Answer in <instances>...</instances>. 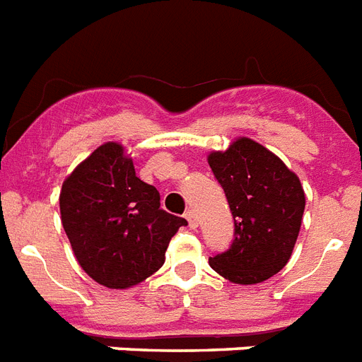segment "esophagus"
Here are the masks:
<instances>
[{"instance_id": "esophagus-1", "label": "esophagus", "mask_w": 362, "mask_h": 362, "mask_svg": "<svg viewBox=\"0 0 362 362\" xmlns=\"http://www.w3.org/2000/svg\"><path fill=\"white\" fill-rule=\"evenodd\" d=\"M186 219H187V223H189V227H191V228H197V225H199V223H197L195 211H193V210H187V211H186Z\"/></svg>"}]
</instances>
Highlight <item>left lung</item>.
<instances>
[{
	"label": "left lung",
	"instance_id": "left-lung-1",
	"mask_svg": "<svg viewBox=\"0 0 362 362\" xmlns=\"http://www.w3.org/2000/svg\"><path fill=\"white\" fill-rule=\"evenodd\" d=\"M234 217L230 249L211 257L214 272L236 284H257L288 264L298 242L305 191L279 156L249 137L208 154Z\"/></svg>",
	"mask_w": 362,
	"mask_h": 362
}]
</instances>
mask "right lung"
<instances>
[{"mask_svg": "<svg viewBox=\"0 0 362 362\" xmlns=\"http://www.w3.org/2000/svg\"><path fill=\"white\" fill-rule=\"evenodd\" d=\"M61 223L83 272L102 286L124 290L165 262L167 245L187 221L160 208V193L135 176L119 143L100 145L66 176Z\"/></svg>", "mask_w": 362, "mask_h": 362, "instance_id": "1", "label": "right lung"}]
</instances>
